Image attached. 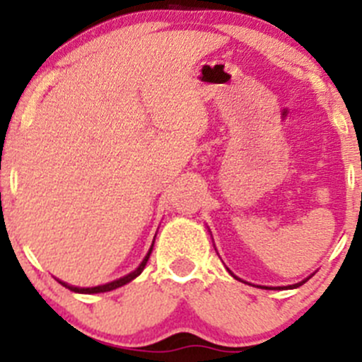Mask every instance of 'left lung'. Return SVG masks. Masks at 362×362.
<instances>
[{
    "label": "left lung",
    "mask_w": 362,
    "mask_h": 362,
    "mask_svg": "<svg viewBox=\"0 0 362 362\" xmlns=\"http://www.w3.org/2000/svg\"><path fill=\"white\" fill-rule=\"evenodd\" d=\"M229 273H231V272H229ZM231 275H233V273H231ZM233 276H235V275H233ZM235 279H236V280H240L238 276H235ZM308 279H310V276H308ZM308 279H306V280H308ZM306 280H303V282H299V284H294V286H287V287H275V289H296V287L303 286V284H305ZM259 287H261V286H259ZM266 289H272V287H266Z\"/></svg>",
    "instance_id": "left-lung-1"
}]
</instances>
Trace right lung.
I'll use <instances>...</instances> for the list:
<instances>
[{
	"label": "right lung",
	"mask_w": 362,
	"mask_h": 362,
	"mask_svg": "<svg viewBox=\"0 0 362 362\" xmlns=\"http://www.w3.org/2000/svg\"><path fill=\"white\" fill-rule=\"evenodd\" d=\"M154 240H156V238H154ZM152 249H154V242H152V245H151V250L147 252V255H145V259H144V261H141V264L138 266V268L134 269V272L127 273V275H126V276H122V279H119V280H113V282H108V284H105V286H96V287H73V286H68V284L61 282V280H59V284H61V286H64V287H66V289L73 291V293H80V294H98V293H108V291H113V289H117V287H122V286H126V284H129L131 280H134V279H136V276L140 275L141 272H144L145 264H147L148 257H151V254H152Z\"/></svg>",
	"instance_id": "1"
}]
</instances>
